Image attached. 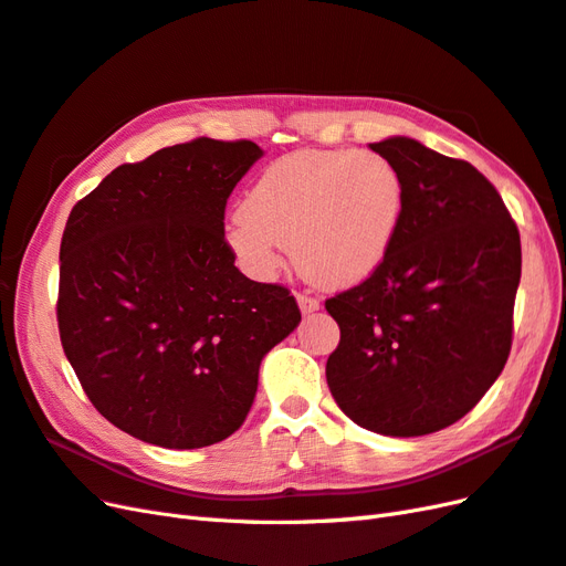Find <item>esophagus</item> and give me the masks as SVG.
<instances>
[{"instance_id": "1", "label": "esophagus", "mask_w": 566, "mask_h": 566, "mask_svg": "<svg viewBox=\"0 0 566 566\" xmlns=\"http://www.w3.org/2000/svg\"><path fill=\"white\" fill-rule=\"evenodd\" d=\"M296 301H298V308H301V313H303V315H311V313L319 311V298H315V296L298 294V296H296Z\"/></svg>"}]
</instances>
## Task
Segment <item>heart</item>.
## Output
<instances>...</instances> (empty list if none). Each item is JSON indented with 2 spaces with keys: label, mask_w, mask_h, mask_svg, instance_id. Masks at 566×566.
<instances>
[{
  "label": "heart",
  "mask_w": 566,
  "mask_h": 566,
  "mask_svg": "<svg viewBox=\"0 0 566 566\" xmlns=\"http://www.w3.org/2000/svg\"><path fill=\"white\" fill-rule=\"evenodd\" d=\"M406 211L398 168L377 151H296L270 164L228 228V247L253 277L294 249L305 280L350 286L389 255Z\"/></svg>",
  "instance_id": "1"
}]
</instances>
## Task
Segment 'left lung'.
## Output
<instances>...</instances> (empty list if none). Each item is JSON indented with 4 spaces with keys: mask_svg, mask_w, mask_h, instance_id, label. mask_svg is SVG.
I'll return each instance as SVG.
<instances>
[{
    "mask_svg": "<svg viewBox=\"0 0 566 566\" xmlns=\"http://www.w3.org/2000/svg\"><path fill=\"white\" fill-rule=\"evenodd\" d=\"M369 149L406 185L384 263L325 301L342 338L327 360L336 406L384 436H424L470 412L512 348L522 241L472 164L391 137Z\"/></svg>",
    "mask_w": 566,
    "mask_h": 566,
    "instance_id": "left-lung-1",
    "label": "left lung"
}]
</instances>
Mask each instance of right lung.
<instances>
[{
  "instance_id": "add662e5",
  "label": "right lung",
  "mask_w": 566,
  "mask_h": 566,
  "mask_svg": "<svg viewBox=\"0 0 566 566\" xmlns=\"http://www.w3.org/2000/svg\"><path fill=\"white\" fill-rule=\"evenodd\" d=\"M263 156L199 137L118 166L61 239V346L92 406L160 448H203L251 410L263 355L296 329L282 284L234 265L224 206Z\"/></svg>"
}]
</instances>
